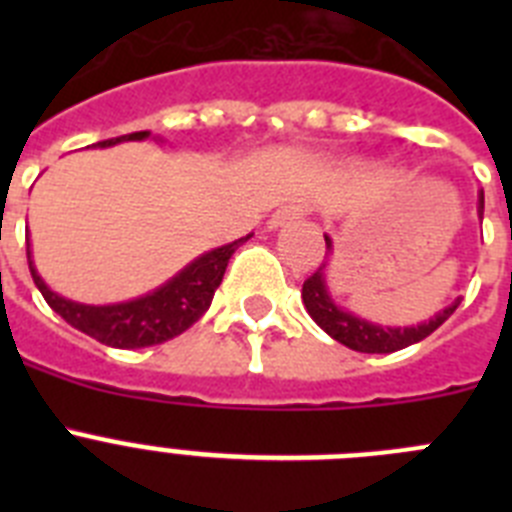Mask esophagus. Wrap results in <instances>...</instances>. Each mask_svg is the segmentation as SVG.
Returning <instances> with one entry per match:
<instances>
[{
  "label": "esophagus",
  "mask_w": 512,
  "mask_h": 512,
  "mask_svg": "<svg viewBox=\"0 0 512 512\" xmlns=\"http://www.w3.org/2000/svg\"><path fill=\"white\" fill-rule=\"evenodd\" d=\"M302 215H305V210H302L300 205L279 207V210L274 212V215H271L269 220H266V228H269V230H279V228H284V225H289V223H295V220H300Z\"/></svg>",
  "instance_id": "1"
}]
</instances>
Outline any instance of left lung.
<instances>
[{"label": "left lung", "mask_w": 512, "mask_h": 512, "mask_svg": "<svg viewBox=\"0 0 512 512\" xmlns=\"http://www.w3.org/2000/svg\"><path fill=\"white\" fill-rule=\"evenodd\" d=\"M477 215H485V192L482 189L477 194ZM325 248H328V253H333V238L328 233H325ZM459 302L461 300L456 297L451 305H446L433 318L423 320L418 325H382L374 323V320L359 318L356 312L338 305L336 297H333V292L328 287V261L302 284V305H305L307 315L333 341L354 348V351H361V354H392V351H400V348L420 343L423 338L431 336L438 325L446 323L454 315Z\"/></svg>", "instance_id": "obj_1"}]
</instances>
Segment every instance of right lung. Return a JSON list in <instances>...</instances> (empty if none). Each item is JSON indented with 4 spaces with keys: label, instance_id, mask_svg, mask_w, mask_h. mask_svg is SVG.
Returning <instances> with one entry per match:
<instances>
[{
    "label": "right lung",
    "instance_id": "1",
    "mask_svg": "<svg viewBox=\"0 0 512 512\" xmlns=\"http://www.w3.org/2000/svg\"><path fill=\"white\" fill-rule=\"evenodd\" d=\"M146 138H151V130L99 140V143H94V148H110L117 146V143H125V140ZM156 140L164 143L161 135H156ZM248 238L251 235L200 253L182 271H176L174 277L166 279L161 287L151 289L146 295L133 297V300L112 302V305H87V302L69 300V297H61L58 292H53L45 284V279L40 277V271L35 269L30 243H27V264H30V274H33V282L40 289V295L66 323L74 325L81 333H87V336L97 338L104 346L146 348L179 336L205 315L212 297H215V289L223 282L230 256Z\"/></svg>",
    "mask_w": 512,
    "mask_h": 512
}]
</instances>
